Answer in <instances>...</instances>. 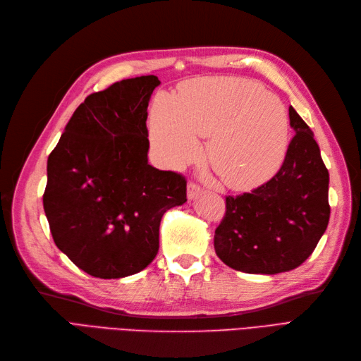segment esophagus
<instances>
[{"instance_id":"esophagus-1","label":"esophagus","mask_w":361,"mask_h":361,"mask_svg":"<svg viewBox=\"0 0 361 361\" xmlns=\"http://www.w3.org/2000/svg\"><path fill=\"white\" fill-rule=\"evenodd\" d=\"M201 192H202V189L198 186V184L189 183V186H188V198L189 200L197 198L198 195H201Z\"/></svg>"}]
</instances>
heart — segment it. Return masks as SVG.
I'll list each match as a JSON object with an SVG mask.
<instances>
[{
	"mask_svg": "<svg viewBox=\"0 0 361 361\" xmlns=\"http://www.w3.org/2000/svg\"><path fill=\"white\" fill-rule=\"evenodd\" d=\"M151 140L169 168L200 154L209 138L207 161L227 188L253 189L281 168L288 147V117L279 100L256 82L206 78L186 82L180 94H157L149 118Z\"/></svg>",
	"mask_w": 361,
	"mask_h": 361,
	"instance_id": "obj_1",
	"label": "heart"
}]
</instances>
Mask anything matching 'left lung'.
<instances>
[{
  "instance_id": "1",
  "label": "left lung",
  "mask_w": 361,
  "mask_h": 361,
  "mask_svg": "<svg viewBox=\"0 0 361 361\" xmlns=\"http://www.w3.org/2000/svg\"><path fill=\"white\" fill-rule=\"evenodd\" d=\"M295 131L281 169L262 186L226 197L215 252L230 269L276 274L298 269L314 252L329 221V173L310 126L290 106Z\"/></svg>"
}]
</instances>
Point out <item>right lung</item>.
Segmentation results:
<instances>
[{
  "mask_svg": "<svg viewBox=\"0 0 361 361\" xmlns=\"http://www.w3.org/2000/svg\"><path fill=\"white\" fill-rule=\"evenodd\" d=\"M159 85L151 75L92 92L49 155L42 201L53 241L100 279L146 269L164 212L188 201L181 173L147 163V105Z\"/></svg>",
  "mask_w": 361,
  "mask_h": 361,
  "instance_id": "1",
  "label": "right lung"
}]
</instances>
